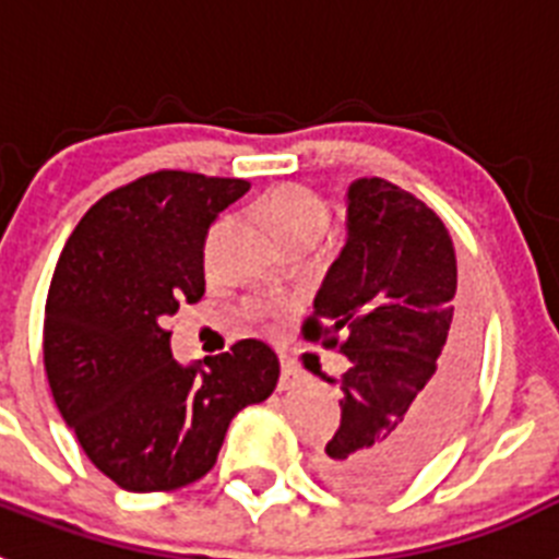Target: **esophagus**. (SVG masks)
<instances>
[{"instance_id":"esophagus-1","label":"esophagus","mask_w":559,"mask_h":559,"mask_svg":"<svg viewBox=\"0 0 559 559\" xmlns=\"http://www.w3.org/2000/svg\"><path fill=\"white\" fill-rule=\"evenodd\" d=\"M302 372L294 367V364H283V374H280V392H288V389L302 386Z\"/></svg>"}]
</instances>
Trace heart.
<instances>
[{
    "label": "heart",
    "instance_id": "1",
    "mask_svg": "<svg viewBox=\"0 0 559 559\" xmlns=\"http://www.w3.org/2000/svg\"><path fill=\"white\" fill-rule=\"evenodd\" d=\"M260 212L283 246L294 243V240H313L316 243L330 224V210L322 195L299 185H283L271 190L260 204ZM221 229H224V221L212 229L210 246Z\"/></svg>",
    "mask_w": 559,
    "mask_h": 559
}]
</instances>
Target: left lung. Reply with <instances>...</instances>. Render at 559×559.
Wrapping results in <instances>:
<instances>
[{
    "instance_id": "left-lung-1",
    "label": "left lung",
    "mask_w": 559,
    "mask_h": 559,
    "mask_svg": "<svg viewBox=\"0 0 559 559\" xmlns=\"http://www.w3.org/2000/svg\"><path fill=\"white\" fill-rule=\"evenodd\" d=\"M302 335L349 358L341 426L316 471L330 487L380 496L417 476L456 426L473 386L476 310L456 294L451 231L383 179L347 195V243Z\"/></svg>"
}]
</instances>
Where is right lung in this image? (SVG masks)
<instances>
[{
	"instance_id": "add662e5",
	"label": "right lung",
	"mask_w": 559,
	"mask_h": 559,
	"mask_svg": "<svg viewBox=\"0 0 559 559\" xmlns=\"http://www.w3.org/2000/svg\"><path fill=\"white\" fill-rule=\"evenodd\" d=\"M249 187L147 173L103 195L63 246L44 308V369L86 456L122 490L204 478L231 417L276 389L280 358L257 338L195 367L170 355L167 316L204 296L206 229Z\"/></svg>"
}]
</instances>
